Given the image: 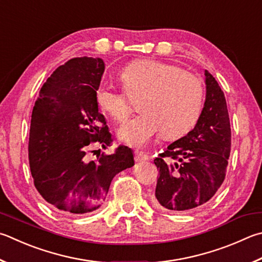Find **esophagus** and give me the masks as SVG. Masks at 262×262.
<instances>
[{"instance_id": "esophagus-1", "label": "esophagus", "mask_w": 262, "mask_h": 262, "mask_svg": "<svg viewBox=\"0 0 262 262\" xmlns=\"http://www.w3.org/2000/svg\"><path fill=\"white\" fill-rule=\"evenodd\" d=\"M149 159V156L145 155L142 151H135V161L136 163H141V161H146Z\"/></svg>"}]
</instances>
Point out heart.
Here are the masks:
<instances>
[{"label": "heart", "instance_id": "heart-1", "mask_svg": "<svg viewBox=\"0 0 262 262\" xmlns=\"http://www.w3.org/2000/svg\"><path fill=\"white\" fill-rule=\"evenodd\" d=\"M125 92L101 83L95 92L97 105L113 120L129 116L134 102L142 111L118 129V139L144 146L163 132L167 139L183 136L196 126L204 107L205 88L201 78L158 60H140L120 72Z\"/></svg>", "mask_w": 262, "mask_h": 262}]
</instances>
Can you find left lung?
<instances>
[{"instance_id":"obj_1","label":"left lung","mask_w":262,"mask_h":262,"mask_svg":"<svg viewBox=\"0 0 262 262\" xmlns=\"http://www.w3.org/2000/svg\"><path fill=\"white\" fill-rule=\"evenodd\" d=\"M206 98L192 130L155 159L159 178L154 202L163 210L189 212L215 194L226 178L231 130L225 94L205 70Z\"/></svg>"}]
</instances>
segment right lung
Instances as JSON below:
<instances>
[{"mask_svg":"<svg viewBox=\"0 0 262 262\" xmlns=\"http://www.w3.org/2000/svg\"><path fill=\"white\" fill-rule=\"evenodd\" d=\"M104 70L102 58L70 59L47 79L33 107L28 158L34 185L47 202L70 214L97 210L112 179L134 166L132 149L123 145L96 160L85 155L93 143L103 149L112 143L95 98Z\"/></svg>","mask_w":262,"mask_h":262,"instance_id":"obj_1","label":"right lung"}]
</instances>
